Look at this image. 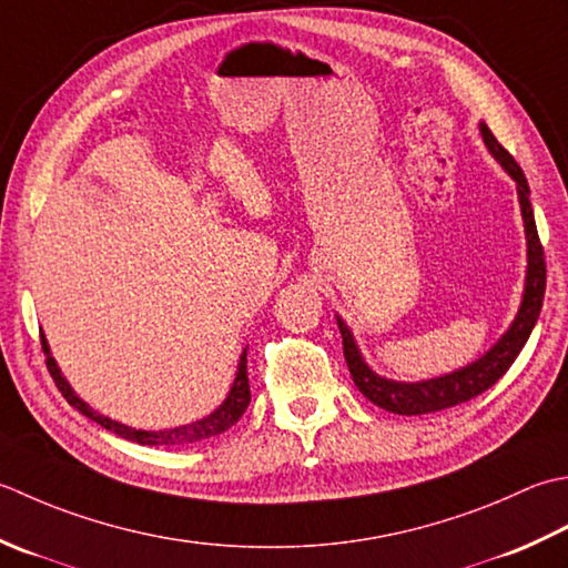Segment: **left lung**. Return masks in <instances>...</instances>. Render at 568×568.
Returning a JSON list of instances; mask_svg holds the SVG:
<instances>
[{
    "label": "left lung",
    "instance_id": "1",
    "mask_svg": "<svg viewBox=\"0 0 568 568\" xmlns=\"http://www.w3.org/2000/svg\"><path fill=\"white\" fill-rule=\"evenodd\" d=\"M480 138L485 142L487 152L497 160V164L513 176V182L517 186L521 221H525L527 271H525V287H521L517 315L513 322H509V327L503 332V337H499L493 347L483 354V357H477L475 362L465 364L455 372L433 376V379H420V382H396L376 374L372 366L366 364L354 332L349 329L347 322L342 320V315H337V327L342 332V344H344V359H347L354 386H357L374 406L388 410V414H398V416L436 414V410L470 402L473 396L487 392V388H490L499 376L513 366V362L517 359L521 347L527 344L531 329H535L539 320L544 287H547V265H544V251H541L539 233L535 224V211H531V204H529L527 176L519 170V164L515 162L513 154H509L503 144L495 140L490 128H487L483 120H480Z\"/></svg>",
    "mask_w": 568,
    "mask_h": 568
}]
</instances>
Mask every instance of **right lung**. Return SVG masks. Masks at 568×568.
<instances>
[{
	"instance_id": "1",
	"label": "right lung",
	"mask_w": 568,
	"mask_h": 568,
	"mask_svg": "<svg viewBox=\"0 0 568 568\" xmlns=\"http://www.w3.org/2000/svg\"><path fill=\"white\" fill-rule=\"evenodd\" d=\"M43 342V352H47V366L53 376L55 386H59V392L63 394L65 402H69L78 414H83L85 418L95 420L98 426H103L105 430H113L115 436L132 440V443H140V446H164V448H174V446H189V443H199V440H206V438H214L219 433L229 430L236 420L243 416V410L248 408L251 404V386H248V357H246V349L241 352L239 357V366H236V376H233L231 388L224 402H221L211 414H206L204 418H196L192 424H184V426H176V428H162V430H144V428H132L120 424V420L108 418L103 414H98V410L85 404L81 396L73 392V386L65 379L61 366L55 364V359L51 357V347L47 337L41 335Z\"/></svg>"
}]
</instances>
